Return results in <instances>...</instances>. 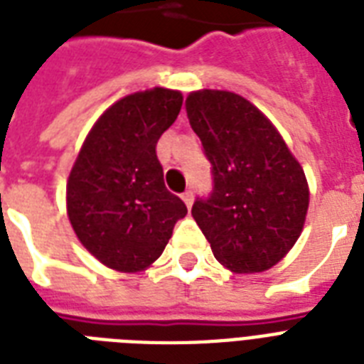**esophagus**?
<instances>
[{"label": "esophagus", "instance_id": "obj_1", "mask_svg": "<svg viewBox=\"0 0 364 364\" xmlns=\"http://www.w3.org/2000/svg\"><path fill=\"white\" fill-rule=\"evenodd\" d=\"M181 198H183V202L187 204V208H191V205H193V200H194V193L193 191H185V193L181 194Z\"/></svg>", "mask_w": 364, "mask_h": 364}]
</instances>
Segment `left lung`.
I'll list each match as a JSON object with an SVG mask.
<instances>
[{
	"label": "left lung",
	"instance_id": "1",
	"mask_svg": "<svg viewBox=\"0 0 364 364\" xmlns=\"http://www.w3.org/2000/svg\"><path fill=\"white\" fill-rule=\"evenodd\" d=\"M185 105L213 179L211 193L194 200V221L223 266L268 270L304 227V171L272 122L238 94L198 90Z\"/></svg>",
	"mask_w": 364,
	"mask_h": 364
}]
</instances>
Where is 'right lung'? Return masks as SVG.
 Instances as JSON below:
<instances>
[{"instance_id":"add662e5","label":"right lung","mask_w":364,"mask_h":364,"mask_svg":"<svg viewBox=\"0 0 364 364\" xmlns=\"http://www.w3.org/2000/svg\"><path fill=\"white\" fill-rule=\"evenodd\" d=\"M181 105L176 90L130 94L100 117L77 156L68 215L77 238L109 268H147L187 215L185 202L166 188L156 156V141Z\"/></svg>"}]
</instances>
